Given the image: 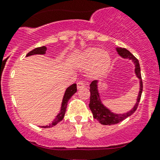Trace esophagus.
<instances>
[{"label": "esophagus", "mask_w": 160, "mask_h": 160, "mask_svg": "<svg viewBox=\"0 0 160 160\" xmlns=\"http://www.w3.org/2000/svg\"><path fill=\"white\" fill-rule=\"evenodd\" d=\"M85 86V83L83 82V81H79V82L77 83V88L78 89H82V88H84Z\"/></svg>", "instance_id": "1"}]
</instances>
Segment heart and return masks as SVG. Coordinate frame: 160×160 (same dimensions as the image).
<instances>
[{
  "label": "heart",
  "instance_id": "obj_1",
  "mask_svg": "<svg viewBox=\"0 0 160 160\" xmlns=\"http://www.w3.org/2000/svg\"><path fill=\"white\" fill-rule=\"evenodd\" d=\"M111 63L110 55L98 48H87L78 54L75 64L81 69H87L88 76L91 79L102 77L108 71Z\"/></svg>",
  "mask_w": 160,
  "mask_h": 160
}]
</instances>
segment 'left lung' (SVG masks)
I'll list each match as a JSON object with an SVG mask.
<instances>
[{
    "mask_svg": "<svg viewBox=\"0 0 160 160\" xmlns=\"http://www.w3.org/2000/svg\"><path fill=\"white\" fill-rule=\"evenodd\" d=\"M115 50H116L118 55L121 56L123 59H129V60H131L132 62L134 63V74L139 81V90L138 96L136 98V102L134 104V107L126 113L118 114V113H114L113 111H111V109H109L108 107H106L103 104L102 100L100 98V90H99V81L94 80L90 83V100L89 107L92 112L94 119L98 120L100 124H104V125H111V124H118L119 122L123 121L124 119H126L127 117L130 116L134 114L138 107V105H139L140 97H141L142 90H143V82H142L139 60L125 48L116 47Z\"/></svg>",
    "mask_w": 160,
    "mask_h": 160,
    "instance_id": "obj_1",
    "label": "left lung"
}]
</instances>
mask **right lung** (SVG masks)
Masks as SVG:
<instances>
[{
    "instance_id": "obj_1",
    "label": "right lung",
    "mask_w": 160,
    "mask_h": 160,
    "mask_svg": "<svg viewBox=\"0 0 160 160\" xmlns=\"http://www.w3.org/2000/svg\"><path fill=\"white\" fill-rule=\"evenodd\" d=\"M47 50L46 46H41V47H38V48L34 49L33 51H30L26 56H30V55H45L46 54V51ZM77 91V87H76V84H73L70 86L65 90V94H64V96H63L62 102H61V107H60V112L58 113V114L55 116V118L54 119V120L52 121L51 124H50L49 125H46V126H41L42 128H51V127L55 126V124H57L59 122H60L64 119V116H65V111H66V108H67V104L68 101L70 100V98L72 97V95L76 93Z\"/></svg>"
}]
</instances>
